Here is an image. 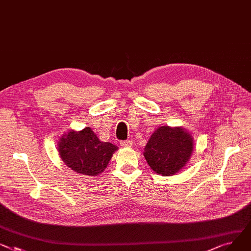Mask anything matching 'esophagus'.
I'll return each instance as SVG.
<instances>
[{
	"mask_svg": "<svg viewBox=\"0 0 251 251\" xmlns=\"http://www.w3.org/2000/svg\"><path fill=\"white\" fill-rule=\"evenodd\" d=\"M120 144L123 147H131L133 144V141L132 140H123L120 142Z\"/></svg>",
	"mask_w": 251,
	"mask_h": 251,
	"instance_id": "obj_1",
	"label": "esophagus"
}]
</instances>
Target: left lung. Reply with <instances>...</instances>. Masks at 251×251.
Instances as JSON below:
<instances>
[{
	"label": "left lung",
	"instance_id": "obj_1",
	"mask_svg": "<svg viewBox=\"0 0 251 251\" xmlns=\"http://www.w3.org/2000/svg\"><path fill=\"white\" fill-rule=\"evenodd\" d=\"M193 138L181 128L159 127L144 148V157L156 174L173 176L186 165L193 151Z\"/></svg>",
	"mask_w": 251,
	"mask_h": 251
}]
</instances>
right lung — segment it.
I'll use <instances>...</instances> for the list:
<instances>
[{
	"mask_svg": "<svg viewBox=\"0 0 251 251\" xmlns=\"http://www.w3.org/2000/svg\"><path fill=\"white\" fill-rule=\"evenodd\" d=\"M117 149L110 142L100 141L90 127L79 132L70 131L58 143L62 161L75 173L86 176H98L104 172Z\"/></svg>",
	"mask_w": 251,
	"mask_h": 251,
	"instance_id": "obj_1",
	"label": "right lung"
}]
</instances>
